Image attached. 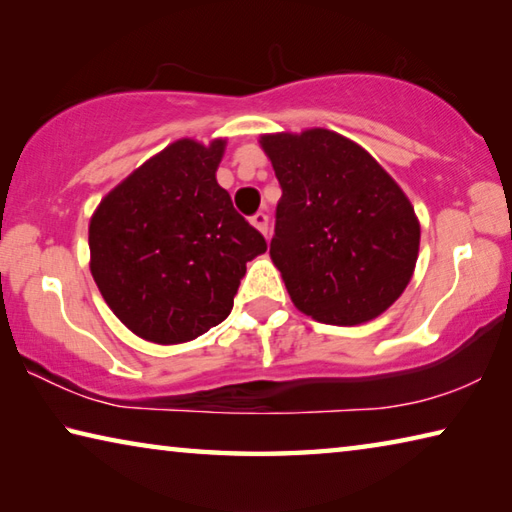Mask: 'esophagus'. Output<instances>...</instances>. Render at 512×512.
<instances>
[{
  "label": "esophagus",
  "mask_w": 512,
  "mask_h": 512,
  "mask_svg": "<svg viewBox=\"0 0 512 512\" xmlns=\"http://www.w3.org/2000/svg\"><path fill=\"white\" fill-rule=\"evenodd\" d=\"M250 223L262 232V235H268V214L266 212H257L255 216H250Z\"/></svg>",
  "instance_id": "34e87169"
}]
</instances>
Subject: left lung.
<instances>
[{"label":"left lung","instance_id":"left-lung-1","mask_svg":"<svg viewBox=\"0 0 512 512\" xmlns=\"http://www.w3.org/2000/svg\"><path fill=\"white\" fill-rule=\"evenodd\" d=\"M282 198L271 259L302 314L361 325L402 296L420 223L400 185L359 144L311 128L262 135Z\"/></svg>","mask_w":512,"mask_h":512}]
</instances>
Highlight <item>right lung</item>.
Masks as SVG:
<instances>
[{
    "label": "right lung",
    "instance_id": "1",
    "mask_svg": "<svg viewBox=\"0 0 512 512\" xmlns=\"http://www.w3.org/2000/svg\"><path fill=\"white\" fill-rule=\"evenodd\" d=\"M225 140H178L99 203L90 271L103 300L146 341L185 343L228 318L266 239L216 183Z\"/></svg>",
    "mask_w": 512,
    "mask_h": 512
}]
</instances>
